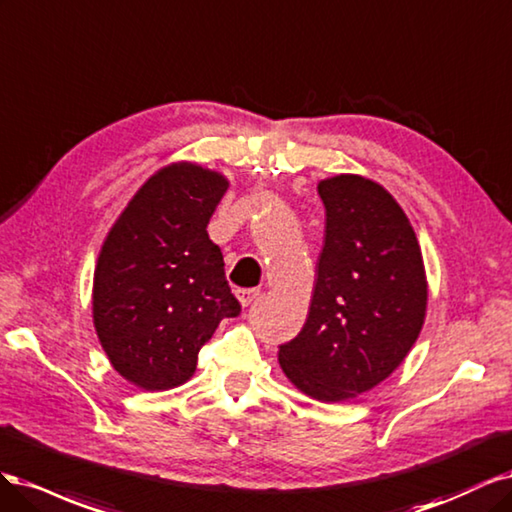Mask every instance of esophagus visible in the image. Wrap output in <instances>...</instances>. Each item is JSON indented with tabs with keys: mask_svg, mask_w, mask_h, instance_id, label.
Segmentation results:
<instances>
[{
	"mask_svg": "<svg viewBox=\"0 0 512 512\" xmlns=\"http://www.w3.org/2000/svg\"><path fill=\"white\" fill-rule=\"evenodd\" d=\"M259 295H261L259 289H240L238 291V300H240L242 306H251L259 298Z\"/></svg>",
	"mask_w": 512,
	"mask_h": 512,
	"instance_id": "1",
	"label": "esophagus"
}]
</instances>
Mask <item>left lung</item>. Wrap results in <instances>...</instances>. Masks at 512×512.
Returning a JSON list of instances; mask_svg holds the SVG:
<instances>
[{"instance_id": "8db88e82", "label": "left lung", "mask_w": 512, "mask_h": 512, "mask_svg": "<svg viewBox=\"0 0 512 512\" xmlns=\"http://www.w3.org/2000/svg\"><path fill=\"white\" fill-rule=\"evenodd\" d=\"M325 244L302 332L278 346L289 381L321 402L370 391L419 338L427 283L415 232L381 185L355 174L321 180Z\"/></svg>"}]
</instances>
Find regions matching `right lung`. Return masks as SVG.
<instances>
[{
	"label": "right lung",
	"mask_w": 512,
	"mask_h": 512,
	"mask_svg": "<svg viewBox=\"0 0 512 512\" xmlns=\"http://www.w3.org/2000/svg\"><path fill=\"white\" fill-rule=\"evenodd\" d=\"M227 187L217 172L172 163L146 180L102 246L95 332L114 370L146 391L189 381L214 329L242 310L206 232Z\"/></svg>",
	"instance_id": "right-lung-1"
}]
</instances>
